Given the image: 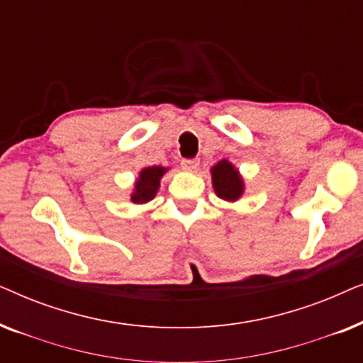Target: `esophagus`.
<instances>
[{
    "label": "esophagus",
    "mask_w": 363,
    "mask_h": 363,
    "mask_svg": "<svg viewBox=\"0 0 363 363\" xmlns=\"http://www.w3.org/2000/svg\"><path fill=\"white\" fill-rule=\"evenodd\" d=\"M198 165H200V160H196V158H185V160H182V168L186 172H195Z\"/></svg>",
    "instance_id": "34e87169"
}]
</instances>
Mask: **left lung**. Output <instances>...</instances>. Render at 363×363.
Instances as JSON below:
<instances>
[{
	"mask_svg": "<svg viewBox=\"0 0 363 363\" xmlns=\"http://www.w3.org/2000/svg\"><path fill=\"white\" fill-rule=\"evenodd\" d=\"M211 183L216 196L228 203H235L245 195L246 185L240 170L230 160L223 158L211 167Z\"/></svg>",
	"mask_w": 363,
	"mask_h": 363,
	"instance_id": "left-lung-1",
	"label": "left lung"
}]
</instances>
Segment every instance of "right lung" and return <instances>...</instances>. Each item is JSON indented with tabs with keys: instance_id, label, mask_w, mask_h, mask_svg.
Here are the masks:
<instances>
[{
	"instance_id": "1",
	"label": "right lung",
	"mask_w": 363,
	"mask_h": 363,
	"mask_svg": "<svg viewBox=\"0 0 363 363\" xmlns=\"http://www.w3.org/2000/svg\"><path fill=\"white\" fill-rule=\"evenodd\" d=\"M168 172V167H145L138 172V177L133 182V188L130 193V201L133 205H145L157 196L160 180Z\"/></svg>"
}]
</instances>
